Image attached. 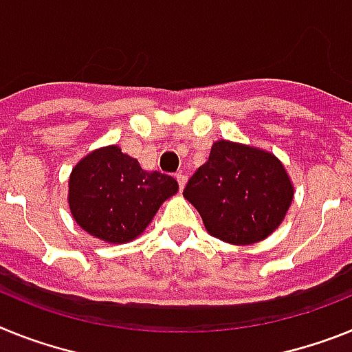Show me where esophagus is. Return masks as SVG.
Masks as SVG:
<instances>
[{
	"instance_id": "34e87169",
	"label": "esophagus",
	"mask_w": 352,
	"mask_h": 352,
	"mask_svg": "<svg viewBox=\"0 0 352 352\" xmlns=\"http://www.w3.org/2000/svg\"><path fill=\"white\" fill-rule=\"evenodd\" d=\"M176 179H178V187H179V190H183V187H185V183H187V174L178 173V174H176Z\"/></svg>"
}]
</instances>
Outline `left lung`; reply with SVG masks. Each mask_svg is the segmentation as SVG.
I'll return each instance as SVG.
<instances>
[{
  "label": "left lung",
  "mask_w": 352,
  "mask_h": 352,
  "mask_svg": "<svg viewBox=\"0 0 352 352\" xmlns=\"http://www.w3.org/2000/svg\"><path fill=\"white\" fill-rule=\"evenodd\" d=\"M183 196L196 206L210 235L230 244H253L281 224L294 188L274 155L219 140Z\"/></svg>",
  "instance_id": "obj_1"
}]
</instances>
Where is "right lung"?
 Wrapping results in <instances>:
<instances>
[{"label": "right lung", "mask_w": 352, "mask_h": 352, "mask_svg": "<svg viewBox=\"0 0 352 352\" xmlns=\"http://www.w3.org/2000/svg\"><path fill=\"white\" fill-rule=\"evenodd\" d=\"M178 192L169 174L146 173L117 146L90 153L69 179L74 221L96 239L112 244L140 235L167 197Z\"/></svg>", "instance_id": "1"}]
</instances>
